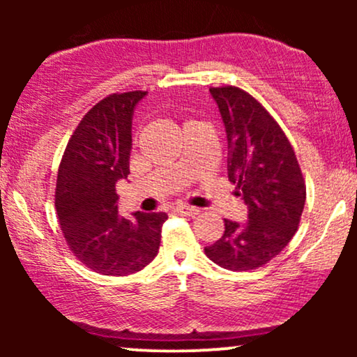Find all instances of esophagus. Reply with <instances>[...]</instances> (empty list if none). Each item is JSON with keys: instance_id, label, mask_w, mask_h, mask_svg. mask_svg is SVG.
Segmentation results:
<instances>
[{"instance_id": "34e87169", "label": "esophagus", "mask_w": 357, "mask_h": 357, "mask_svg": "<svg viewBox=\"0 0 357 357\" xmlns=\"http://www.w3.org/2000/svg\"><path fill=\"white\" fill-rule=\"evenodd\" d=\"M176 210H178V213H181V215H184V216H196V215H199L198 208L188 206V204H179V206L176 208Z\"/></svg>"}]
</instances>
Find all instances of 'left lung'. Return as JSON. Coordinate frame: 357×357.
Returning a JSON list of instances; mask_svg holds the SVG:
<instances>
[{
    "label": "left lung",
    "instance_id": "obj_1",
    "mask_svg": "<svg viewBox=\"0 0 357 357\" xmlns=\"http://www.w3.org/2000/svg\"><path fill=\"white\" fill-rule=\"evenodd\" d=\"M228 141V179L248 208L243 223L225 220V233L204 248L220 267L243 272L277 257L296 235L305 183L294 147L261 107L238 87L210 89Z\"/></svg>",
    "mask_w": 357,
    "mask_h": 357
}]
</instances>
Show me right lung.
I'll return each mask as SVG.
<instances>
[{
  "instance_id": "obj_1",
  "label": "right lung",
  "mask_w": 357,
  "mask_h": 357,
  "mask_svg": "<svg viewBox=\"0 0 357 357\" xmlns=\"http://www.w3.org/2000/svg\"><path fill=\"white\" fill-rule=\"evenodd\" d=\"M147 92L112 93L85 114L68 141L56 178L60 227L85 267L130 275L158 255L166 213L119 215L116 184L127 179L132 116Z\"/></svg>"
}]
</instances>
